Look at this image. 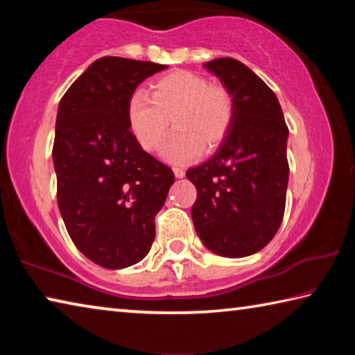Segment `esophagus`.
<instances>
[{"label": "esophagus", "instance_id": "esophagus-1", "mask_svg": "<svg viewBox=\"0 0 355 355\" xmlns=\"http://www.w3.org/2000/svg\"><path fill=\"white\" fill-rule=\"evenodd\" d=\"M173 173H175L177 178H183L184 177V171L182 169V167H173Z\"/></svg>", "mask_w": 355, "mask_h": 355}]
</instances>
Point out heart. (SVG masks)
Instances as JSON below:
<instances>
[{
    "instance_id": "1",
    "label": "heart",
    "mask_w": 355,
    "mask_h": 355,
    "mask_svg": "<svg viewBox=\"0 0 355 355\" xmlns=\"http://www.w3.org/2000/svg\"><path fill=\"white\" fill-rule=\"evenodd\" d=\"M232 94L194 71L175 70L150 84V98L136 91L128 100V125L146 152L159 150L169 130L175 131L164 148V156L183 163L211 152L225 139L233 122Z\"/></svg>"
}]
</instances>
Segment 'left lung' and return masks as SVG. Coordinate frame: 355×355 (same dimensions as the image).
Wrapping results in <instances>:
<instances>
[{
    "label": "left lung",
    "instance_id": "obj_1",
    "mask_svg": "<svg viewBox=\"0 0 355 355\" xmlns=\"http://www.w3.org/2000/svg\"><path fill=\"white\" fill-rule=\"evenodd\" d=\"M203 67L232 94L235 112L216 153L186 172L197 189L192 222L213 254L249 257L271 241L284 219L288 127L275 94L248 65L218 58Z\"/></svg>",
    "mask_w": 355,
    "mask_h": 355
}]
</instances>
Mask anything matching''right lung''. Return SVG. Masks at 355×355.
<instances>
[{
	"mask_svg": "<svg viewBox=\"0 0 355 355\" xmlns=\"http://www.w3.org/2000/svg\"><path fill=\"white\" fill-rule=\"evenodd\" d=\"M167 65L105 56L59 101L53 164L58 207L71 241L106 269L139 263L155 239V216L175 182L136 141L128 100Z\"/></svg>",
	"mask_w": 355,
	"mask_h": 355,
	"instance_id": "obj_1",
	"label": "right lung"
}]
</instances>
